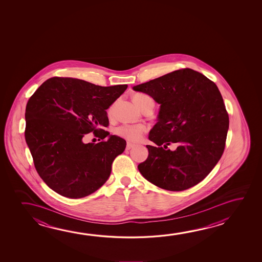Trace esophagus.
I'll use <instances>...</instances> for the list:
<instances>
[{"label":"esophagus","mask_w":262,"mask_h":262,"mask_svg":"<svg viewBox=\"0 0 262 262\" xmlns=\"http://www.w3.org/2000/svg\"><path fill=\"white\" fill-rule=\"evenodd\" d=\"M134 146H135L134 143H132V142H128V143H127V146H126V149H127V150H129V149L133 148Z\"/></svg>","instance_id":"1"}]
</instances>
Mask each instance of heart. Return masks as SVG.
<instances>
[{
    "mask_svg": "<svg viewBox=\"0 0 262 262\" xmlns=\"http://www.w3.org/2000/svg\"><path fill=\"white\" fill-rule=\"evenodd\" d=\"M133 100L140 108H142L146 104H151L152 106H155V100L149 95L139 93L133 97ZM112 113H113V106L110 107L108 110V114L112 115ZM147 130L148 128L145 125L123 124L115 129V133L118 136L123 138L129 142H135L142 140V138L147 133Z\"/></svg>",
    "mask_w": 262,
    "mask_h": 262,
    "instance_id": "b5f03b06",
    "label": "heart"
}]
</instances>
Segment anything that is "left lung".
Listing matches in <instances>:
<instances>
[{"instance_id":"obj_1","label":"left lung","mask_w":262,"mask_h":262,"mask_svg":"<svg viewBox=\"0 0 262 262\" xmlns=\"http://www.w3.org/2000/svg\"><path fill=\"white\" fill-rule=\"evenodd\" d=\"M133 90L161 104L149 135L157 146H146L149 155L138 165L140 172L169 191L198 185L213 170L226 145L229 118L219 88L203 74L182 69ZM172 142L179 145L176 151L167 150Z\"/></svg>"}]
</instances>
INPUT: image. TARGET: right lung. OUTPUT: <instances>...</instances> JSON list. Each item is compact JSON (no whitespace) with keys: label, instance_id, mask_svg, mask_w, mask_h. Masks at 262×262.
<instances>
[{"label":"right lung","instance_id":"right-lung-1","mask_svg":"<svg viewBox=\"0 0 262 262\" xmlns=\"http://www.w3.org/2000/svg\"><path fill=\"white\" fill-rule=\"evenodd\" d=\"M127 85L97 86L72 77H51L31 96L25 137L35 170L56 193L85 198L106 183L126 141L110 133L107 111ZM93 132L98 144L81 139Z\"/></svg>","mask_w":262,"mask_h":262}]
</instances>
